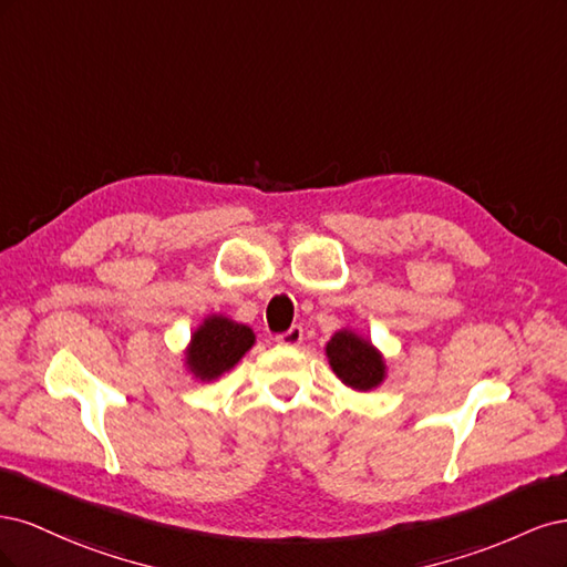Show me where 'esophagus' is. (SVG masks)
<instances>
[{
    "label": "esophagus",
    "instance_id": "34e87169",
    "mask_svg": "<svg viewBox=\"0 0 567 567\" xmlns=\"http://www.w3.org/2000/svg\"><path fill=\"white\" fill-rule=\"evenodd\" d=\"M277 342H279V346H286V348L300 346V342H302V326H290L286 333L277 336Z\"/></svg>",
    "mask_w": 567,
    "mask_h": 567
}]
</instances>
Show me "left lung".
I'll list each match as a JSON object with an SVG mask.
<instances>
[{"mask_svg": "<svg viewBox=\"0 0 567 567\" xmlns=\"http://www.w3.org/2000/svg\"><path fill=\"white\" fill-rule=\"evenodd\" d=\"M326 357L338 379L357 392L379 388L388 375L381 350L352 329H340L331 336L326 342Z\"/></svg>", "mask_w": 567, "mask_h": 567, "instance_id": "8db88e82", "label": "left lung"}]
</instances>
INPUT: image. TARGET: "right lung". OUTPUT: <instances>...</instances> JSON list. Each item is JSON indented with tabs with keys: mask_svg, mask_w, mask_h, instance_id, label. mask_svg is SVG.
I'll return each mask as SVG.
<instances>
[{
	"mask_svg": "<svg viewBox=\"0 0 567 567\" xmlns=\"http://www.w3.org/2000/svg\"><path fill=\"white\" fill-rule=\"evenodd\" d=\"M252 346L255 333L250 326L225 315H208L188 340L184 364L196 381L210 383L241 362Z\"/></svg>",
	"mask_w": 567,
	"mask_h": 567,
	"instance_id": "right-lung-1",
	"label": "right lung"
}]
</instances>
